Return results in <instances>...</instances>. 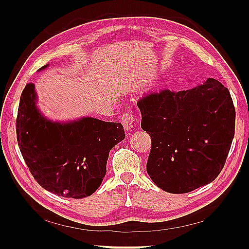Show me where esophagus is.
Returning <instances> with one entry per match:
<instances>
[{
    "instance_id": "esophagus-1",
    "label": "esophagus",
    "mask_w": 249,
    "mask_h": 249,
    "mask_svg": "<svg viewBox=\"0 0 249 249\" xmlns=\"http://www.w3.org/2000/svg\"><path fill=\"white\" fill-rule=\"evenodd\" d=\"M120 120H122V124H124L125 131L126 132H131L132 131V127H133V124L135 122V117H134V115L132 114V113H130V112L124 113V114L123 115V117H122V119H120Z\"/></svg>"
}]
</instances>
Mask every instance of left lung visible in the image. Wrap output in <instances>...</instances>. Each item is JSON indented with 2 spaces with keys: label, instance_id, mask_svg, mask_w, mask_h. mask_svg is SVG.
I'll return each instance as SVG.
<instances>
[{
  "label": "left lung",
  "instance_id": "1",
  "mask_svg": "<svg viewBox=\"0 0 249 249\" xmlns=\"http://www.w3.org/2000/svg\"><path fill=\"white\" fill-rule=\"evenodd\" d=\"M137 105L142 130L152 138L146 171L153 182L175 194L213 182L235 135L229 89L209 78L191 89L148 93Z\"/></svg>",
  "mask_w": 249,
  "mask_h": 249
}]
</instances>
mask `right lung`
<instances>
[{"mask_svg":"<svg viewBox=\"0 0 249 249\" xmlns=\"http://www.w3.org/2000/svg\"><path fill=\"white\" fill-rule=\"evenodd\" d=\"M17 135L22 158L37 183L71 198L90 196L99 189L110 150L125 137L120 123L89 116L54 122L44 116L37 106L33 83L20 95Z\"/></svg>","mask_w":249,"mask_h":249,"instance_id":"1","label":"right lung"}]
</instances>
